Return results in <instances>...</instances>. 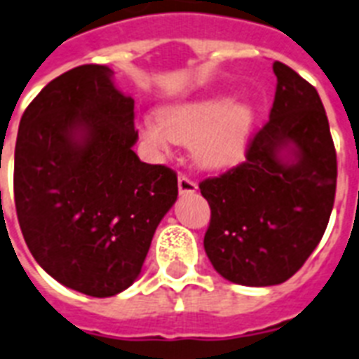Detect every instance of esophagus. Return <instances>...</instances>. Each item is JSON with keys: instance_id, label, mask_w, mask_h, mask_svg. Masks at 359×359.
Segmentation results:
<instances>
[{"instance_id": "esophagus-1", "label": "esophagus", "mask_w": 359, "mask_h": 359, "mask_svg": "<svg viewBox=\"0 0 359 359\" xmlns=\"http://www.w3.org/2000/svg\"><path fill=\"white\" fill-rule=\"evenodd\" d=\"M177 189H180V194H194L198 189V185L194 180H191V177H187V176H183V174H180V177H177Z\"/></svg>"}]
</instances>
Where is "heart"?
<instances>
[{"label": "heart", "instance_id": "heart-1", "mask_svg": "<svg viewBox=\"0 0 359 359\" xmlns=\"http://www.w3.org/2000/svg\"><path fill=\"white\" fill-rule=\"evenodd\" d=\"M253 123L251 102L209 95L161 108L158 121L144 123L143 135L156 147L192 141L191 150L198 165L218 170L235 165L244 156Z\"/></svg>", "mask_w": 359, "mask_h": 359}]
</instances>
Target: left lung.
I'll return each instance as SVG.
<instances>
[{"label": "left lung", "instance_id": "8db88e82", "mask_svg": "<svg viewBox=\"0 0 359 359\" xmlns=\"http://www.w3.org/2000/svg\"><path fill=\"white\" fill-rule=\"evenodd\" d=\"M273 73L269 121L250 139L245 161L200 183L211 207L207 257L242 286H273L301 269L336 196V148L318 90L283 62Z\"/></svg>", "mask_w": 359, "mask_h": 359}]
</instances>
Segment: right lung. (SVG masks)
<instances>
[{
  "label": "right lung",
  "mask_w": 359,
  "mask_h": 359,
  "mask_svg": "<svg viewBox=\"0 0 359 359\" xmlns=\"http://www.w3.org/2000/svg\"><path fill=\"white\" fill-rule=\"evenodd\" d=\"M108 66L56 76L23 111L14 150V203L23 238L60 284L111 297L137 279L177 176L132 147L133 99Z\"/></svg>",
  "instance_id": "1"
}]
</instances>
